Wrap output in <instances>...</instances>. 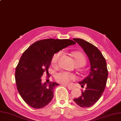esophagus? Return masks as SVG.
<instances>
[{
    "label": "esophagus",
    "instance_id": "34e87169",
    "mask_svg": "<svg viewBox=\"0 0 121 121\" xmlns=\"http://www.w3.org/2000/svg\"><path fill=\"white\" fill-rule=\"evenodd\" d=\"M67 88H68L69 90H72L73 89V87L71 86H67Z\"/></svg>",
    "mask_w": 121,
    "mask_h": 121
}]
</instances>
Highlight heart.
<instances>
[{"label": "heart", "mask_w": 121, "mask_h": 121, "mask_svg": "<svg viewBox=\"0 0 121 121\" xmlns=\"http://www.w3.org/2000/svg\"><path fill=\"white\" fill-rule=\"evenodd\" d=\"M62 52H59L53 55L52 59V64L53 66H56L58 63L59 59L60 57ZM72 55L74 58L76 64H80L82 66L85 65L86 60L82 54L79 52H74ZM75 75L65 71H61L55 75V79L58 82L62 84L67 85L69 84L72 80L75 79Z\"/></svg>", "instance_id": "1"}]
</instances>
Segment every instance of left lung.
<instances>
[{"mask_svg": "<svg viewBox=\"0 0 121 121\" xmlns=\"http://www.w3.org/2000/svg\"><path fill=\"white\" fill-rule=\"evenodd\" d=\"M73 40L82 48L90 63V71L88 76L79 83L81 87L86 85V90L74 102L81 107L88 108L97 102L103 93L108 78L106 61L102 52L93 45L83 39Z\"/></svg>", "mask_w": 121, "mask_h": 121, "instance_id": "obj_1", "label": "left lung"}]
</instances>
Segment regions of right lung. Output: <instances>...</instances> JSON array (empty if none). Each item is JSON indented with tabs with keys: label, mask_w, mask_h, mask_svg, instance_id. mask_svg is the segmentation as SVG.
I'll return each mask as SVG.
<instances>
[{
	"label": "right lung",
	"mask_w": 121,
	"mask_h": 121,
	"mask_svg": "<svg viewBox=\"0 0 121 121\" xmlns=\"http://www.w3.org/2000/svg\"><path fill=\"white\" fill-rule=\"evenodd\" d=\"M76 43L69 39H47L32 44L22 54L15 71V81L19 94L28 105L35 109L44 107L54 97L59 86L55 82L42 83L44 73L48 69L53 55Z\"/></svg>",
	"instance_id": "right-lung-1"
}]
</instances>
